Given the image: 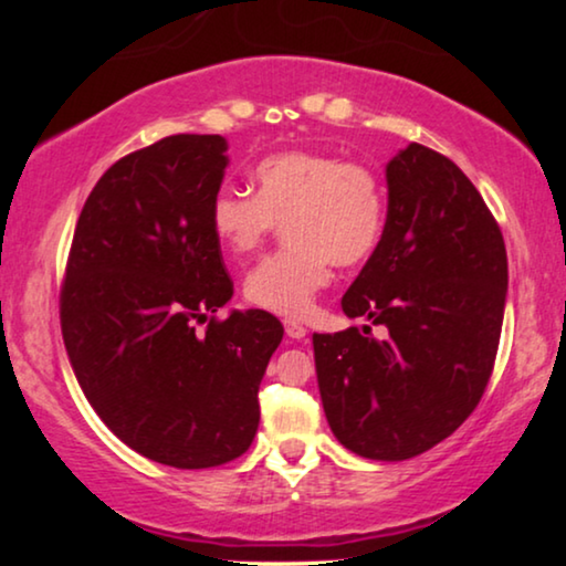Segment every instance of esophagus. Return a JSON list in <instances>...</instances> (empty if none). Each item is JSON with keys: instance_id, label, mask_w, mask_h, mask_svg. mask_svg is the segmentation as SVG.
<instances>
[{"instance_id": "obj_1", "label": "esophagus", "mask_w": 566, "mask_h": 566, "mask_svg": "<svg viewBox=\"0 0 566 566\" xmlns=\"http://www.w3.org/2000/svg\"><path fill=\"white\" fill-rule=\"evenodd\" d=\"M283 327H285V335H289L291 339H304L306 337V327L296 319H285Z\"/></svg>"}]
</instances>
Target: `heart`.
I'll use <instances>...</instances> for the list:
<instances>
[{
    "instance_id": "1",
    "label": "heart",
    "mask_w": 566,
    "mask_h": 566,
    "mask_svg": "<svg viewBox=\"0 0 566 566\" xmlns=\"http://www.w3.org/2000/svg\"><path fill=\"white\" fill-rule=\"evenodd\" d=\"M254 196L223 185L208 206L213 237L231 254L260 250L277 223L289 247L262 258L244 277L252 306L283 316L308 312L332 265L374 258L386 229V192L374 169L337 154L285 149L252 169Z\"/></svg>"
}]
</instances>
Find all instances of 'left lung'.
<instances>
[{
  "label": "left lung",
  "instance_id": "obj_1",
  "mask_svg": "<svg viewBox=\"0 0 566 566\" xmlns=\"http://www.w3.org/2000/svg\"><path fill=\"white\" fill-rule=\"evenodd\" d=\"M384 239L343 312L386 327L314 335L335 438L374 461L420 455L461 428L490 384L507 293V252L474 182L409 144L386 167Z\"/></svg>",
  "mask_w": 566,
  "mask_h": 566
}]
</instances>
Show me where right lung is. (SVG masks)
Returning a JSON list of instances; mask_svg holds the SVG:
<instances>
[{
  "label": "right lung",
  "instance_id": "add662e5",
  "mask_svg": "<svg viewBox=\"0 0 566 566\" xmlns=\"http://www.w3.org/2000/svg\"><path fill=\"white\" fill-rule=\"evenodd\" d=\"M223 151V136L177 134L115 161L82 208L59 296L92 409L175 469L221 467L252 446L260 381L283 339L260 308L216 316L234 293L208 223Z\"/></svg>",
  "mask_w": 566,
  "mask_h": 566
}]
</instances>
